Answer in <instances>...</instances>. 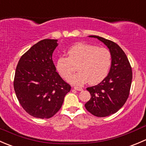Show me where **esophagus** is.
<instances>
[{"instance_id":"obj_1","label":"esophagus","mask_w":146,"mask_h":146,"mask_svg":"<svg viewBox=\"0 0 146 146\" xmlns=\"http://www.w3.org/2000/svg\"><path fill=\"white\" fill-rule=\"evenodd\" d=\"M74 89L76 90H78V91H82V88H81V87L74 86Z\"/></svg>"}]
</instances>
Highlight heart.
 I'll return each mask as SVG.
<instances>
[{"label": "heart", "mask_w": 146, "mask_h": 146, "mask_svg": "<svg viewBox=\"0 0 146 146\" xmlns=\"http://www.w3.org/2000/svg\"><path fill=\"white\" fill-rule=\"evenodd\" d=\"M68 57L60 56L56 61V69L66 78L72 72L74 65L78 64L79 71L67 78L73 85H82L87 81L90 84L101 82L107 76L111 63L110 51L93 45L77 44L68 50Z\"/></svg>", "instance_id": "heart-1"}]
</instances>
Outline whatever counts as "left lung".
<instances>
[{
    "label": "left lung",
    "instance_id": "8db88e82",
    "mask_svg": "<svg viewBox=\"0 0 146 146\" xmlns=\"http://www.w3.org/2000/svg\"><path fill=\"white\" fill-rule=\"evenodd\" d=\"M107 46L111 56V68L107 77L98 85L87 88L90 100L85 104L89 112L98 117L114 114L123 106L129 98L132 81V70L127 56L118 44L95 35Z\"/></svg>",
    "mask_w": 146,
    "mask_h": 146
}]
</instances>
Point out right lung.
<instances>
[{"instance_id":"obj_1","label":"right lung","mask_w":146,"mask_h":146,"mask_svg":"<svg viewBox=\"0 0 146 146\" xmlns=\"http://www.w3.org/2000/svg\"><path fill=\"white\" fill-rule=\"evenodd\" d=\"M57 39L39 41L22 56L14 90L20 104L34 117L49 119L61 109L70 86L56 72L52 60Z\"/></svg>"}]
</instances>
